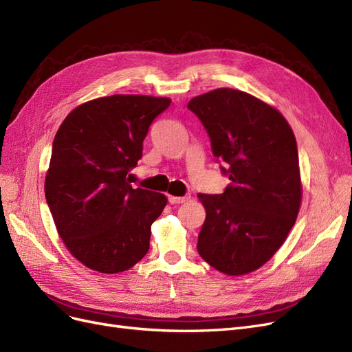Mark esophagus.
Returning a JSON list of instances; mask_svg holds the SVG:
<instances>
[{
    "label": "esophagus",
    "instance_id": "obj_1",
    "mask_svg": "<svg viewBox=\"0 0 352 352\" xmlns=\"http://www.w3.org/2000/svg\"><path fill=\"white\" fill-rule=\"evenodd\" d=\"M188 199H190V196H184V197L169 196V203H171V205H179V203H186Z\"/></svg>",
    "mask_w": 352,
    "mask_h": 352
}]
</instances>
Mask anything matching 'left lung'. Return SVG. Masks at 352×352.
I'll use <instances>...</instances> for the list:
<instances>
[{"label":"left lung","instance_id":"8db88e82","mask_svg":"<svg viewBox=\"0 0 352 352\" xmlns=\"http://www.w3.org/2000/svg\"><path fill=\"white\" fill-rule=\"evenodd\" d=\"M208 130L212 152L226 162L222 195H199L206 209L197 252L228 276L262 267L287 240L298 217L302 184L296 135L262 99L219 87L188 102Z\"/></svg>","mask_w":352,"mask_h":352}]
</instances>
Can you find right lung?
<instances>
[{"label": "right lung", "mask_w": 352, "mask_h": 352, "mask_svg": "<svg viewBox=\"0 0 352 352\" xmlns=\"http://www.w3.org/2000/svg\"><path fill=\"white\" fill-rule=\"evenodd\" d=\"M169 104L147 95L92 99L55 134L45 197L67 250L99 274L129 270L149 252L151 226L168 199L133 188L127 175L151 124Z\"/></svg>", "instance_id": "obj_1"}]
</instances>
